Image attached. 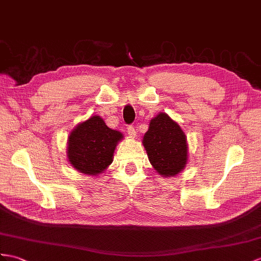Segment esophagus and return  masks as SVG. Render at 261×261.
I'll return each instance as SVG.
<instances>
[{
  "instance_id": "obj_1",
  "label": "esophagus",
  "mask_w": 261,
  "mask_h": 261,
  "mask_svg": "<svg viewBox=\"0 0 261 261\" xmlns=\"http://www.w3.org/2000/svg\"><path fill=\"white\" fill-rule=\"evenodd\" d=\"M126 129H127V134H128L130 137H136V130H135V128H134V126L133 125H128L126 127Z\"/></svg>"
}]
</instances>
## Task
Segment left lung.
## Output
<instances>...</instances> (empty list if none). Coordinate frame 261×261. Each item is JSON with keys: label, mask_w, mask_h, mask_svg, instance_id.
<instances>
[{"label": "left lung", "mask_w": 261, "mask_h": 261, "mask_svg": "<svg viewBox=\"0 0 261 261\" xmlns=\"http://www.w3.org/2000/svg\"><path fill=\"white\" fill-rule=\"evenodd\" d=\"M150 164L163 176H175L187 162L186 136L179 125L161 113L150 120L143 139Z\"/></svg>", "instance_id": "left-lung-1"}]
</instances>
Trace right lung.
Listing matches in <instances>:
<instances>
[{"instance_id": "obj_1", "label": "right lung", "mask_w": 261, "mask_h": 261, "mask_svg": "<svg viewBox=\"0 0 261 261\" xmlns=\"http://www.w3.org/2000/svg\"><path fill=\"white\" fill-rule=\"evenodd\" d=\"M119 132L111 129L99 116L81 123L68 138L67 156L74 168L87 175L101 173L113 162Z\"/></svg>"}]
</instances>
